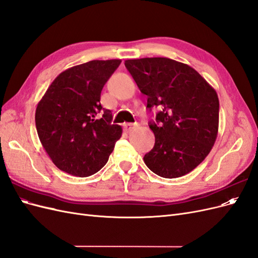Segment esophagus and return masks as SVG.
Here are the masks:
<instances>
[{
	"instance_id": "34e87169",
	"label": "esophagus",
	"mask_w": 258,
	"mask_h": 258,
	"mask_svg": "<svg viewBox=\"0 0 258 258\" xmlns=\"http://www.w3.org/2000/svg\"><path fill=\"white\" fill-rule=\"evenodd\" d=\"M135 128H136V124H134V123L127 122V123L123 124V129H124V131H126V132H130V131L134 130Z\"/></svg>"
}]
</instances>
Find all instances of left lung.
I'll return each instance as SVG.
<instances>
[{"mask_svg": "<svg viewBox=\"0 0 258 258\" xmlns=\"http://www.w3.org/2000/svg\"><path fill=\"white\" fill-rule=\"evenodd\" d=\"M147 107H158L153 150L144 162L161 177L189 173L212 150L218 132L220 101L215 89L196 70L166 57L124 61Z\"/></svg>", "mask_w": 258, "mask_h": 258, "instance_id": "obj_1", "label": "left lung"}]
</instances>
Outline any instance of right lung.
<instances>
[{
  "instance_id": "obj_1",
  "label": "right lung",
  "mask_w": 258,
  "mask_h": 258,
  "mask_svg": "<svg viewBox=\"0 0 258 258\" xmlns=\"http://www.w3.org/2000/svg\"><path fill=\"white\" fill-rule=\"evenodd\" d=\"M120 59L92 60L61 72L37 103L35 126L52 162L61 171L85 177L108 160L122 129L100 103L103 86Z\"/></svg>"
}]
</instances>
